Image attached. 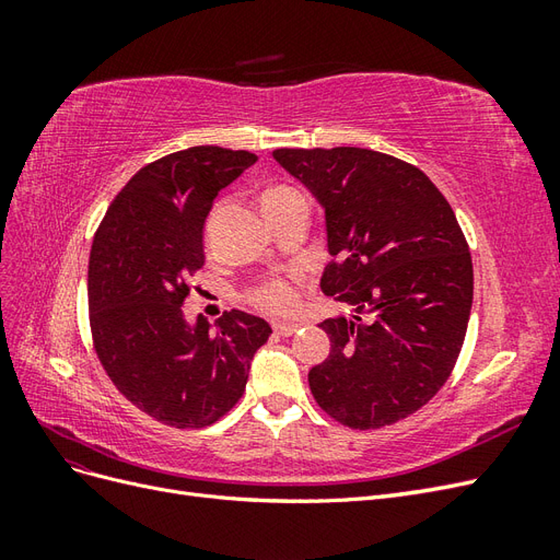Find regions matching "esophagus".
I'll list each match as a JSON object with an SVG mask.
<instances>
[{"instance_id":"esophagus-1","label":"esophagus","mask_w":560,"mask_h":560,"mask_svg":"<svg viewBox=\"0 0 560 560\" xmlns=\"http://www.w3.org/2000/svg\"><path fill=\"white\" fill-rule=\"evenodd\" d=\"M299 329L296 322H273V331L278 336H292Z\"/></svg>"}]
</instances>
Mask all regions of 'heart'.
<instances>
[{"label": "heart", "instance_id": "b5f03b06", "mask_svg": "<svg viewBox=\"0 0 560 560\" xmlns=\"http://www.w3.org/2000/svg\"><path fill=\"white\" fill-rule=\"evenodd\" d=\"M296 196H301V191H296L290 184L268 186V189L261 194L264 210L266 212L276 210L278 206H282V202L292 200ZM247 301L252 303V306H257L268 313H278V315L292 313L299 306V280L294 276L266 278L254 287H249Z\"/></svg>", "mask_w": 560, "mask_h": 560}]
</instances>
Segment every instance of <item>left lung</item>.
Instances as JSON below:
<instances>
[{
  "instance_id": "obj_1",
  "label": "left lung",
  "mask_w": 560,
  "mask_h": 560,
  "mask_svg": "<svg viewBox=\"0 0 560 560\" xmlns=\"http://www.w3.org/2000/svg\"><path fill=\"white\" fill-rule=\"evenodd\" d=\"M325 208L331 261L322 292L358 308L319 322L329 358L308 371L322 411L352 430L416 413L465 343L471 254L444 194L420 167L374 149H276Z\"/></svg>"
}]
</instances>
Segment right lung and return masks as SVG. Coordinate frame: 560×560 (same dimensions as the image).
Masks as SVG:
<instances>
[{
	"mask_svg": "<svg viewBox=\"0 0 560 560\" xmlns=\"http://www.w3.org/2000/svg\"><path fill=\"white\" fill-rule=\"evenodd\" d=\"M257 156L191 147L140 167L100 222L89 259V319L100 364L132 406L177 430L208 428L245 393L270 336L261 317L224 313L196 327L182 303L206 264L202 224L217 194Z\"/></svg>",
	"mask_w": 560,
	"mask_h": 560,
	"instance_id": "obj_1",
	"label": "right lung"
}]
</instances>
